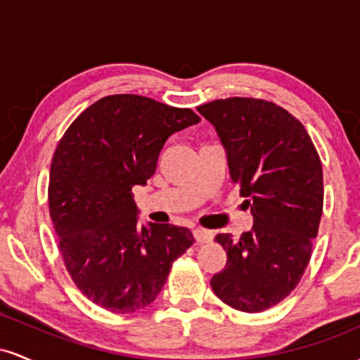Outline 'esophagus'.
<instances>
[{"instance_id":"esophagus-1","label":"esophagus","mask_w":360,"mask_h":360,"mask_svg":"<svg viewBox=\"0 0 360 360\" xmlns=\"http://www.w3.org/2000/svg\"><path fill=\"white\" fill-rule=\"evenodd\" d=\"M193 235L198 243H208L213 240V232H210V230H205V229H196L193 232Z\"/></svg>"}]
</instances>
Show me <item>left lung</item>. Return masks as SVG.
Wrapping results in <instances>:
<instances>
[{
    "label": "left lung",
    "instance_id": "8db88e82",
    "mask_svg": "<svg viewBox=\"0 0 360 360\" xmlns=\"http://www.w3.org/2000/svg\"><path fill=\"white\" fill-rule=\"evenodd\" d=\"M217 128L254 226L233 240L217 235L225 269L214 295L238 311L260 313L283 301L303 278L323 213V169L298 118L272 101L226 98L198 106Z\"/></svg>",
    "mask_w": 360,
    "mask_h": 360
}]
</instances>
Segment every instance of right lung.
Here are the masks:
<instances>
[{"label": "right lung", "instance_id": "1", "mask_svg": "<svg viewBox=\"0 0 360 360\" xmlns=\"http://www.w3.org/2000/svg\"><path fill=\"white\" fill-rule=\"evenodd\" d=\"M200 117L139 94L88 106L57 143L49 212L62 260L77 289L111 313L157 298L172 262L194 243L183 226L137 223L131 188L154 176L166 140Z\"/></svg>", "mask_w": 360, "mask_h": 360}]
</instances>
